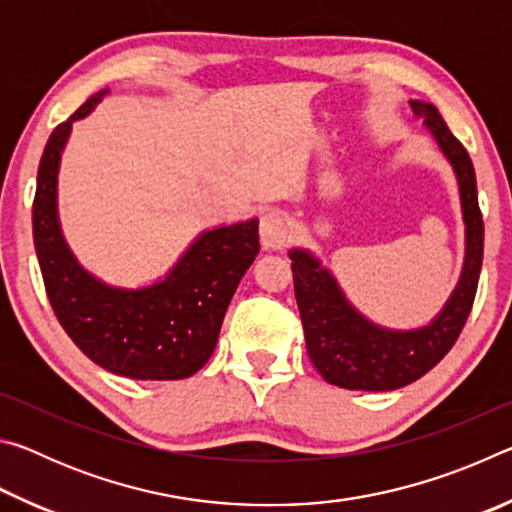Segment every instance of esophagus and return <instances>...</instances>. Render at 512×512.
I'll return each instance as SVG.
<instances>
[{"instance_id":"obj_1","label":"esophagus","mask_w":512,"mask_h":512,"mask_svg":"<svg viewBox=\"0 0 512 512\" xmlns=\"http://www.w3.org/2000/svg\"><path fill=\"white\" fill-rule=\"evenodd\" d=\"M259 237H262V246L266 250H280L287 244L289 228L284 214L277 210H268L266 214H262V221H259Z\"/></svg>"}]
</instances>
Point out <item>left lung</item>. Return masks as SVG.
Listing matches in <instances>:
<instances>
[{"label":"left lung","instance_id":"1","mask_svg":"<svg viewBox=\"0 0 512 512\" xmlns=\"http://www.w3.org/2000/svg\"><path fill=\"white\" fill-rule=\"evenodd\" d=\"M424 126L456 171L465 219V266L458 287L431 325L393 332L372 325L354 309L332 273L320 268L307 250H291L296 302L305 329L307 354L327 384L350 391H395L436 366L452 350L470 316L483 264V214L476 194V176L465 146L456 140L431 103L411 101Z\"/></svg>","mask_w":512,"mask_h":512}]
</instances>
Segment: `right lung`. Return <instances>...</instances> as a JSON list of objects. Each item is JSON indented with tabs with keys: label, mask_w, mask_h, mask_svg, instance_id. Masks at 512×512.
I'll list each match as a JSON object with an SVG mask.
<instances>
[{
	"label": "right lung",
	"mask_w": 512,
	"mask_h": 512,
	"mask_svg": "<svg viewBox=\"0 0 512 512\" xmlns=\"http://www.w3.org/2000/svg\"><path fill=\"white\" fill-rule=\"evenodd\" d=\"M101 90L54 128L38 167L33 241L51 309L69 339L112 375L185 379L212 357L237 284L259 253V221L203 232L153 287L112 289L79 266L60 235L56 180L72 121L90 115Z\"/></svg>",
	"instance_id": "obj_1"
}]
</instances>
